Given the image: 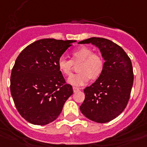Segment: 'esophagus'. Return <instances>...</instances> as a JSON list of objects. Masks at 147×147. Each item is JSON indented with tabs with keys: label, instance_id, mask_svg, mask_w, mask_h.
Listing matches in <instances>:
<instances>
[{
	"label": "esophagus",
	"instance_id": "esophagus-1",
	"mask_svg": "<svg viewBox=\"0 0 147 147\" xmlns=\"http://www.w3.org/2000/svg\"><path fill=\"white\" fill-rule=\"evenodd\" d=\"M73 90H74V92L76 93V92H78L79 91V88H76V87H73Z\"/></svg>",
	"mask_w": 147,
	"mask_h": 147
}]
</instances>
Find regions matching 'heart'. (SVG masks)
I'll return each mask as SVG.
<instances>
[{"mask_svg":"<svg viewBox=\"0 0 147 147\" xmlns=\"http://www.w3.org/2000/svg\"><path fill=\"white\" fill-rule=\"evenodd\" d=\"M79 63L77 74L71 75L67 83L74 86H81L88 82L89 79L97 80L100 77L104 69L105 62L102 57L87 47H82L71 53V60L62 57L58 61V67L63 74H71L73 64Z\"/></svg>","mask_w":147,"mask_h":147,"instance_id":"heart-1","label":"heart"}]
</instances>
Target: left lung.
Here are the masks:
<instances>
[{
	"label": "left lung",
	"mask_w": 147,
	"mask_h": 147,
	"mask_svg": "<svg viewBox=\"0 0 147 147\" xmlns=\"http://www.w3.org/2000/svg\"><path fill=\"white\" fill-rule=\"evenodd\" d=\"M79 44L97 47L105 61L100 77L84 90L85 99L80 110L91 121L109 122L123 111L129 100L134 83L131 59L122 47L107 39L92 37Z\"/></svg>",
	"instance_id": "1"
}]
</instances>
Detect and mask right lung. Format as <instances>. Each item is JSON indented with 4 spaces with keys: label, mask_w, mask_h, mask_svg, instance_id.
Returning <instances> with one entry per match:
<instances>
[{
    "label": "right lung",
    "mask_w": 147,
    "mask_h": 147,
    "mask_svg": "<svg viewBox=\"0 0 147 147\" xmlns=\"http://www.w3.org/2000/svg\"><path fill=\"white\" fill-rule=\"evenodd\" d=\"M76 40L42 39L25 47L11 75V93L16 109L29 123L44 125L55 121L73 94L58 61Z\"/></svg>",
    "instance_id": "add662e5"
}]
</instances>
